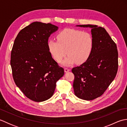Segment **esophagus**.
Wrapping results in <instances>:
<instances>
[{"instance_id":"esophagus-1","label":"esophagus","mask_w":127,"mask_h":127,"mask_svg":"<svg viewBox=\"0 0 127 127\" xmlns=\"http://www.w3.org/2000/svg\"><path fill=\"white\" fill-rule=\"evenodd\" d=\"M70 70L69 69H68V68H65L64 69V71H65V72H69Z\"/></svg>"}]
</instances>
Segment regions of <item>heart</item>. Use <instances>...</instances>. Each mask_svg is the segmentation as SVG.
Returning <instances> with one entry per match:
<instances>
[{
    "label": "heart",
    "instance_id": "b5f03b06",
    "mask_svg": "<svg viewBox=\"0 0 127 127\" xmlns=\"http://www.w3.org/2000/svg\"><path fill=\"white\" fill-rule=\"evenodd\" d=\"M57 40L50 39L47 46L51 55L58 63L68 54L63 62L64 66H69L76 63H84L90 58L94 48V39L88 32L75 29L66 28L59 32Z\"/></svg>",
    "mask_w": 127,
    "mask_h": 127
}]
</instances>
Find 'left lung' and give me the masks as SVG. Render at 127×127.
<instances>
[{"label": "left lung", "instance_id": "obj_1", "mask_svg": "<svg viewBox=\"0 0 127 127\" xmlns=\"http://www.w3.org/2000/svg\"><path fill=\"white\" fill-rule=\"evenodd\" d=\"M76 26L91 28L94 48L88 61L72 69L74 93L80 99L92 100L102 95L116 77L117 46L104 28L92 25Z\"/></svg>", "mask_w": 127, "mask_h": 127}]
</instances>
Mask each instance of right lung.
Masks as SVG:
<instances>
[{
    "label": "right lung",
    "mask_w": 127,
    "mask_h": 127,
    "mask_svg": "<svg viewBox=\"0 0 127 127\" xmlns=\"http://www.w3.org/2000/svg\"><path fill=\"white\" fill-rule=\"evenodd\" d=\"M58 27L51 23L34 22L16 36L10 64L16 86L29 99L41 102L50 99L64 69L52 58L47 41Z\"/></svg>",
    "instance_id": "add662e5"
}]
</instances>
